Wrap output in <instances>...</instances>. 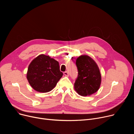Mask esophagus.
I'll return each instance as SVG.
<instances>
[{
  "label": "esophagus",
  "mask_w": 134,
  "mask_h": 134,
  "mask_svg": "<svg viewBox=\"0 0 134 134\" xmlns=\"http://www.w3.org/2000/svg\"><path fill=\"white\" fill-rule=\"evenodd\" d=\"M64 75H65V76H68V72L67 71H65V72H64Z\"/></svg>",
  "instance_id": "obj_1"
}]
</instances>
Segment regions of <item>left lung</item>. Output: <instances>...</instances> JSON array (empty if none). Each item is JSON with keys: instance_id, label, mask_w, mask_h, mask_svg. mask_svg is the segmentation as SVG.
I'll return each instance as SVG.
<instances>
[{"instance_id": "8db88e82", "label": "left lung", "mask_w": 134, "mask_h": 134, "mask_svg": "<svg viewBox=\"0 0 134 134\" xmlns=\"http://www.w3.org/2000/svg\"><path fill=\"white\" fill-rule=\"evenodd\" d=\"M78 76L74 83V88L82 96H87L99 88L101 76L95 62L88 55H81L76 59Z\"/></svg>"}]
</instances>
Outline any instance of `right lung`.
<instances>
[{
  "label": "right lung",
  "instance_id": "obj_1",
  "mask_svg": "<svg viewBox=\"0 0 134 134\" xmlns=\"http://www.w3.org/2000/svg\"><path fill=\"white\" fill-rule=\"evenodd\" d=\"M63 75L58 62L49 55L40 54L30 64L27 79L35 91L46 93L55 87Z\"/></svg>",
  "mask_w": 134,
  "mask_h": 134
}]
</instances>
